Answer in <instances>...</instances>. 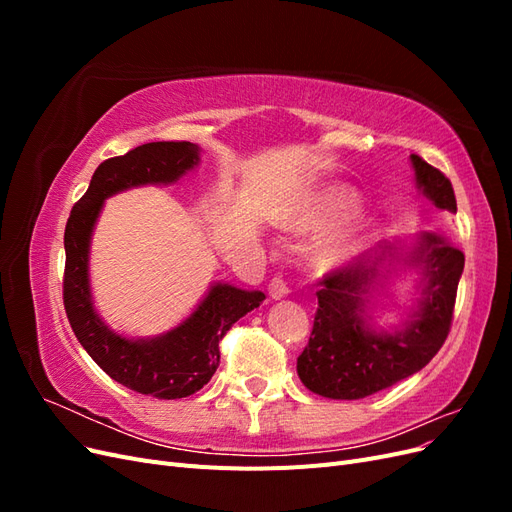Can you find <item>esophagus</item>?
Returning a JSON list of instances; mask_svg holds the SVG:
<instances>
[{
  "mask_svg": "<svg viewBox=\"0 0 512 512\" xmlns=\"http://www.w3.org/2000/svg\"><path fill=\"white\" fill-rule=\"evenodd\" d=\"M288 292H290L288 282L284 280L282 275H275L273 280L269 282V294H271V299H284Z\"/></svg>",
  "mask_w": 512,
  "mask_h": 512,
  "instance_id": "obj_1",
  "label": "esophagus"
}]
</instances>
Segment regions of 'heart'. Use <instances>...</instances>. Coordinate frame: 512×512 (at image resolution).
Masks as SVG:
<instances>
[{
	"instance_id": "heart-1",
	"label": "heart",
	"mask_w": 512,
	"mask_h": 512,
	"mask_svg": "<svg viewBox=\"0 0 512 512\" xmlns=\"http://www.w3.org/2000/svg\"><path fill=\"white\" fill-rule=\"evenodd\" d=\"M356 209V198L352 192L344 188H327L305 198L301 207L294 211L290 228L299 232H318L333 226L335 222L344 220L348 213ZM359 235L356 232H344V235L329 241V245L320 252L324 265H337L354 254L359 247Z\"/></svg>"
}]
</instances>
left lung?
Segmentation results:
<instances>
[{
	"label": "left lung",
	"mask_w": 512,
	"mask_h": 512,
	"mask_svg": "<svg viewBox=\"0 0 512 512\" xmlns=\"http://www.w3.org/2000/svg\"><path fill=\"white\" fill-rule=\"evenodd\" d=\"M412 166L423 194L436 207L457 211L453 185L442 170L421 156H412ZM410 262L423 269L425 297L408 327L395 335L371 331L365 318L376 265L354 258L324 275L312 335L297 359L309 391L329 399H363L416 374L438 354L451 331L466 256L438 232H429L421 235Z\"/></svg>",
	"instance_id": "left-lung-1"
}]
</instances>
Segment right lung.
<instances>
[{
  "mask_svg": "<svg viewBox=\"0 0 512 512\" xmlns=\"http://www.w3.org/2000/svg\"><path fill=\"white\" fill-rule=\"evenodd\" d=\"M196 162L198 147L188 141L147 143L126 156L104 160L83 198L72 207L64 232V307L76 339L115 382L156 399H181L203 389L220 365L222 337L239 318L265 301V294L215 284L177 329L134 342L108 331L91 303L89 237L104 198L134 185L177 181Z\"/></svg>",
  "mask_w": 512,
  "mask_h": 512,
  "instance_id": "1",
  "label": "right lung"
}]
</instances>
